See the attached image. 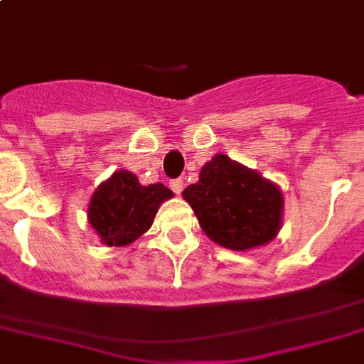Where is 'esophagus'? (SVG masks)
<instances>
[{
  "mask_svg": "<svg viewBox=\"0 0 364 364\" xmlns=\"http://www.w3.org/2000/svg\"><path fill=\"white\" fill-rule=\"evenodd\" d=\"M182 188H184V182H182V178L171 180V189H173V191H175L176 195L182 193Z\"/></svg>",
  "mask_w": 364,
  "mask_h": 364,
  "instance_id": "34e87169",
  "label": "esophagus"
}]
</instances>
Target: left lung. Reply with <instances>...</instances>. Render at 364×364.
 <instances>
[{
    "label": "left lung",
    "mask_w": 364,
    "mask_h": 364,
    "mask_svg": "<svg viewBox=\"0 0 364 364\" xmlns=\"http://www.w3.org/2000/svg\"><path fill=\"white\" fill-rule=\"evenodd\" d=\"M212 242L247 251L272 242L283 225V193L277 186L227 154L203 165L199 182L182 191Z\"/></svg>",
    "instance_id": "left-lung-1"
}]
</instances>
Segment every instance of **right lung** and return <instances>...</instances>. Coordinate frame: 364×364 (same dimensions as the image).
Here are the masks:
<instances>
[{
    "instance_id": "add662e5",
    "label": "right lung",
    "mask_w": 364,
    "mask_h": 364,
    "mask_svg": "<svg viewBox=\"0 0 364 364\" xmlns=\"http://www.w3.org/2000/svg\"><path fill=\"white\" fill-rule=\"evenodd\" d=\"M164 184L141 186L130 171H117L92 193L87 219L102 243L122 247L145 234L160 204L173 197Z\"/></svg>"
}]
</instances>
